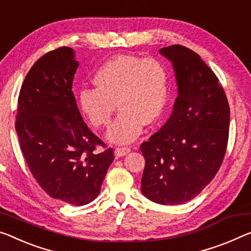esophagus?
Segmentation results:
<instances>
[{"label": "esophagus", "instance_id": "esophagus-1", "mask_svg": "<svg viewBox=\"0 0 251 251\" xmlns=\"http://www.w3.org/2000/svg\"><path fill=\"white\" fill-rule=\"evenodd\" d=\"M130 151H131V149L128 147H118V148H115L114 153L117 157H123V156L128 155Z\"/></svg>", "mask_w": 251, "mask_h": 251}]
</instances>
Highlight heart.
Segmentation results:
<instances>
[{"instance_id":"1","label":"heart","mask_w":251,"mask_h":251,"mask_svg":"<svg viewBox=\"0 0 251 251\" xmlns=\"http://www.w3.org/2000/svg\"><path fill=\"white\" fill-rule=\"evenodd\" d=\"M92 83L95 88L79 92V110L92 126L102 128L117 103L120 112L106 132V140L115 145L136 140L144 125L155 123L167 105L169 73L160 60L113 56L96 69Z\"/></svg>"}]
</instances>
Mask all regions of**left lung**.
<instances>
[{
    "label": "left lung",
    "instance_id": "8db88e82",
    "mask_svg": "<svg viewBox=\"0 0 251 251\" xmlns=\"http://www.w3.org/2000/svg\"><path fill=\"white\" fill-rule=\"evenodd\" d=\"M175 73L177 98L171 118L141 144L146 159L141 192L163 205L183 204L217 174L229 137L230 109L218 77L184 46L161 48Z\"/></svg>",
    "mask_w": 251,
    "mask_h": 251
}]
</instances>
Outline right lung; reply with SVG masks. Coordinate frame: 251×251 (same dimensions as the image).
Masks as SVG:
<instances>
[{
	"instance_id": "obj_1",
	"label": "right lung",
	"mask_w": 251,
	"mask_h": 251,
	"mask_svg": "<svg viewBox=\"0 0 251 251\" xmlns=\"http://www.w3.org/2000/svg\"><path fill=\"white\" fill-rule=\"evenodd\" d=\"M74 49L52 50L34 63L22 84L15 121L21 151L38 184L53 199L80 206L101 191L114 159L88 129L73 94L78 68Z\"/></svg>"
}]
</instances>
